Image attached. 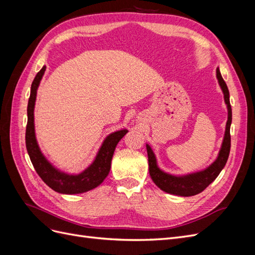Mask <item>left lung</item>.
Returning <instances> with one entry per match:
<instances>
[{
  "instance_id": "1",
  "label": "left lung",
  "mask_w": 255,
  "mask_h": 255,
  "mask_svg": "<svg viewBox=\"0 0 255 255\" xmlns=\"http://www.w3.org/2000/svg\"><path fill=\"white\" fill-rule=\"evenodd\" d=\"M217 79L223 91V95H225V101L226 104L228 105L229 116L226 127V134L225 138H223V142L221 150L219 152V155L217 159H216L210 167L203 171L191 173L184 176H174L171 174L165 173L157 167L155 155H154L150 145L146 144V152H148L149 160V172L151 175V179L156 184V186H158L161 190L168 192V194L181 197H190L200 194V192L203 191L213 181H215L216 177L219 175L223 167L227 164L231 149L230 128L231 122H232V109H231L230 104L229 89L226 82L222 79L219 69H217Z\"/></svg>"
}]
</instances>
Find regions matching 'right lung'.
Listing matches in <instances>:
<instances>
[{
	"label": "right lung",
	"instance_id": "obj_1",
	"mask_svg": "<svg viewBox=\"0 0 255 255\" xmlns=\"http://www.w3.org/2000/svg\"><path fill=\"white\" fill-rule=\"evenodd\" d=\"M44 71L45 67H42L41 70L36 74L32 83V87H30V96L27 104V125L25 132L26 150L36 172L50 188L59 192V194H82V192H86L99 186L104 181L105 177L109 175L116 145H117L121 138L128 133V130L121 129L107 136L102 146L100 148L94 163L82 173L78 175H70L58 171L42 155L35 137L34 107L37 88L39 86Z\"/></svg>",
	"mask_w": 255,
	"mask_h": 255
}]
</instances>
